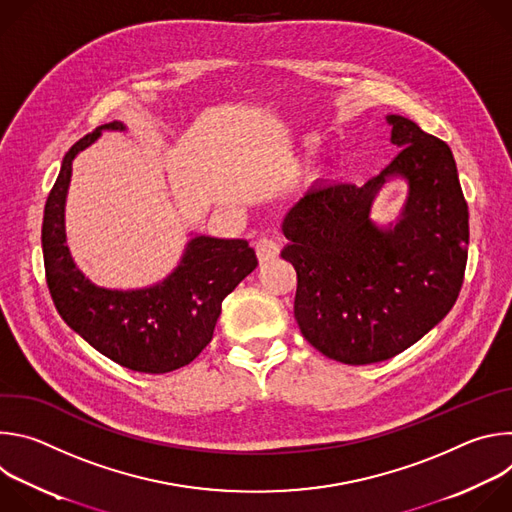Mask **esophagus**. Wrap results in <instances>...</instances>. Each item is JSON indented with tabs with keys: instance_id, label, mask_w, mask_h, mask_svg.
<instances>
[{
	"instance_id": "obj_1",
	"label": "esophagus",
	"mask_w": 512,
	"mask_h": 512,
	"mask_svg": "<svg viewBox=\"0 0 512 512\" xmlns=\"http://www.w3.org/2000/svg\"><path fill=\"white\" fill-rule=\"evenodd\" d=\"M255 251H257V257L261 263H267V261H273L275 257H279V245H277V241H273L269 237L257 239Z\"/></svg>"
}]
</instances>
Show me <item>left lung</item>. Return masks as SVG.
<instances>
[{
  "label": "left lung",
  "mask_w": 512,
  "mask_h": 512,
  "mask_svg": "<svg viewBox=\"0 0 512 512\" xmlns=\"http://www.w3.org/2000/svg\"><path fill=\"white\" fill-rule=\"evenodd\" d=\"M397 158L364 186L314 182L281 223L296 267L294 316L304 338L344 364L403 352L458 300L468 259V204L448 143L387 115ZM408 184L393 224L370 218L382 186Z\"/></svg>",
  "instance_id": "left-lung-1"
}]
</instances>
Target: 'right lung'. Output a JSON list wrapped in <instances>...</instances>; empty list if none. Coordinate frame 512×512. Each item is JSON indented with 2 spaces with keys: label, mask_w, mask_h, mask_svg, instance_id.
<instances>
[{
  "label": "right lung",
  "mask_w": 512,
  "mask_h": 512,
  "mask_svg": "<svg viewBox=\"0 0 512 512\" xmlns=\"http://www.w3.org/2000/svg\"><path fill=\"white\" fill-rule=\"evenodd\" d=\"M103 131H127V125L105 123L72 145L48 194L42 223L48 289L68 328L103 356L137 373H170L212 340L223 300L257 267V255L245 239L192 233L178 265L162 281L135 289L93 283L66 245L64 206L72 162Z\"/></svg>",
  "instance_id": "obj_1"
}]
</instances>
